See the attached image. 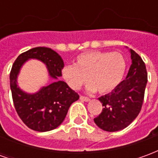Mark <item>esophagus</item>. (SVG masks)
Masks as SVG:
<instances>
[{"mask_svg":"<svg viewBox=\"0 0 158 158\" xmlns=\"http://www.w3.org/2000/svg\"><path fill=\"white\" fill-rule=\"evenodd\" d=\"M79 99L81 100V101H84V102H89V98H88V97H85V96H80Z\"/></svg>","mask_w":158,"mask_h":158,"instance_id":"34e87169","label":"esophagus"}]
</instances>
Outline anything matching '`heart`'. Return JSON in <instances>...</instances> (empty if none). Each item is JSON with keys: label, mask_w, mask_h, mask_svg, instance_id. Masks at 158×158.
<instances>
[{"label": "heart", "mask_w": 158, "mask_h": 158, "mask_svg": "<svg viewBox=\"0 0 158 158\" xmlns=\"http://www.w3.org/2000/svg\"><path fill=\"white\" fill-rule=\"evenodd\" d=\"M126 60L118 52H85L76 57L74 65H67L62 70V76L73 89H79L87 81L88 92L96 89L106 94L116 89L125 73Z\"/></svg>", "instance_id": "heart-1"}]
</instances>
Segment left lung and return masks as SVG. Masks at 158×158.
<instances>
[{
	"instance_id": "left-lung-1",
	"label": "left lung",
	"mask_w": 158,
	"mask_h": 158,
	"mask_svg": "<svg viewBox=\"0 0 158 158\" xmlns=\"http://www.w3.org/2000/svg\"><path fill=\"white\" fill-rule=\"evenodd\" d=\"M129 51L132 62L126 79L112 92L98 98L103 108L94 122L100 129L108 132L128 127L138 116L142 106L147 83L146 65L135 51Z\"/></svg>"
}]
</instances>
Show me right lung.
I'll return each instance as SVG.
<instances>
[{
	"label": "right lung",
	"instance_id": "1",
	"mask_svg": "<svg viewBox=\"0 0 158 158\" xmlns=\"http://www.w3.org/2000/svg\"><path fill=\"white\" fill-rule=\"evenodd\" d=\"M30 59L43 62L48 71L50 85L35 93L23 91L18 85L20 70ZM64 62L57 52L47 47H35L18 56L10 73V87L14 106L20 118L29 129L46 132L57 128L65 118L73 102L79 100L77 93L67 83L59 80Z\"/></svg>",
	"mask_w": 158,
	"mask_h": 158
}]
</instances>
